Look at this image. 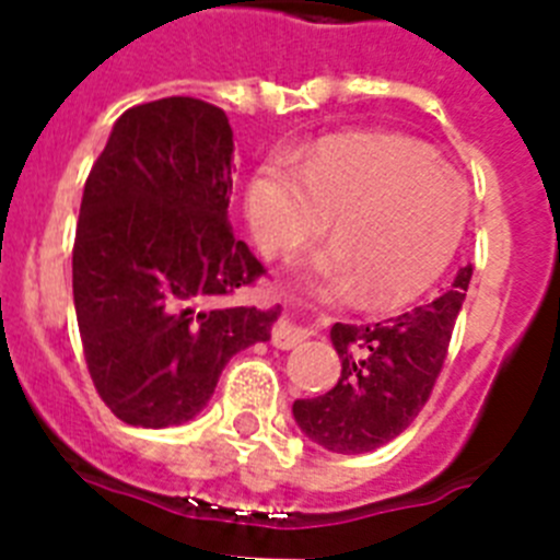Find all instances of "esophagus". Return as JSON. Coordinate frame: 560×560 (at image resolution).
Masks as SVG:
<instances>
[{"label": "esophagus", "mask_w": 560, "mask_h": 560, "mask_svg": "<svg viewBox=\"0 0 560 560\" xmlns=\"http://www.w3.org/2000/svg\"><path fill=\"white\" fill-rule=\"evenodd\" d=\"M311 336H314V328H311V325H300L291 314H285L283 319L271 328V341H275V348L280 350L296 348V345H303Z\"/></svg>", "instance_id": "1"}]
</instances>
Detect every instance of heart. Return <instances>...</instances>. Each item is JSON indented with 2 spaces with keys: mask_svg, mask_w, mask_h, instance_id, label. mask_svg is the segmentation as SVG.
Returning <instances> with one entry per match:
<instances>
[{
  "mask_svg": "<svg viewBox=\"0 0 560 560\" xmlns=\"http://www.w3.org/2000/svg\"><path fill=\"white\" fill-rule=\"evenodd\" d=\"M468 187L423 142L350 133L303 156H269L246 190V219L266 255H289L334 220L336 241L305 260L319 294L373 308L409 303L448 269L468 224Z\"/></svg>",
  "mask_w": 560,
  "mask_h": 560,
  "instance_id": "obj_1",
  "label": "heart"
}]
</instances>
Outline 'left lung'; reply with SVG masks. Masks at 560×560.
Listing matches in <instances>:
<instances>
[{
    "label": "left lung",
    "instance_id": "8db88e82",
    "mask_svg": "<svg viewBox=\"0 0 560 560\" xmlns=\"http://www.w3.org/2000/svg\"><path fill=\"white\" fill-rule=\"evenodd\" d=\"M471 271L463 266L446 294L393 319L336 323L330 341L341 359L339 381L291 407L305 438L336 454L373 452L398 438L432 395Z\"/></svg>",
    "mask_w": 560,
    "mask_h": 560
}]
</instances>
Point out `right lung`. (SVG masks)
Segmentation results:
<instances>
[{
    "label": "right lung",
    "mask_w": 560,
    "mask_h": 560,
    "mask_svg": "<svg viewBox=\"0 0 560 560\" xmlns=\"http://www.w3.org/2000/svg\"><path fill=\"white\" fill-rule=\"evenodd\" d=\"M232 151L219 106L162 97L128 108L89 171L72 294L89 375L128 427L196 418L280 316L230 303L264 275L226 221Z\"/></svg>",
    "instance_id": "add662e5"
}]
</instances>
